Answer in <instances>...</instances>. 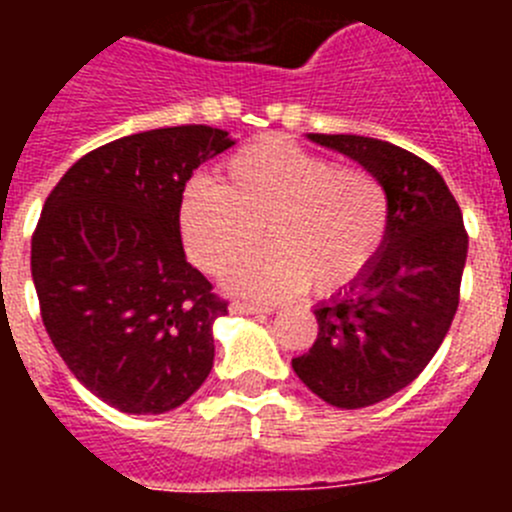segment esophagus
Wrapping results in <instances>:
<instances>
[{
	"mask_svg": "<svg viewBox=\"0 0 512 512\" xmlns=\"http://www.w3.org/2000/svg\"><path fill=\"white\" fill-rule=\"evenodd\" d=\"M230 312H235V315H269V312H274V307L269 305H259V302H233L230 305Z\"/></svg>",
	"mask_w": 512,
	"mask_h": 512,
	"instance_id": "1",
	"label": "esophagus"
}]
</instances>
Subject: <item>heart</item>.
I'll return each instance as SVG.
<instances>
[{"label": "heart", "mask_w": 512, "mask_h": 512, "mask_svg": "<svg viewBox=\"0 0 512 512\" xmlns=\"http://www.w3.org/2000/svg\"><path fill=\"white\" fill-rule=\"evenodd\" d=\"M387 230L390 200L377 176L282 135L235 151L220 182L194 176L179 205L184 248L207 274H223L265 233L270 248L232 263L225 282L266 300L307 284L318 295L348 289L372 269Z\"/></svg>", "instance_id": "b5f03b06"}]
</instances>
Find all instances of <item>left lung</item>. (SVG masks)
Masks as SVG:
<instances>
[{
    "label": "left lung",
    "instance_id": "8db88e82",
    "mask_svg": "<svg viewBox=\"0 0 512 512\" xmlns=\"http://www.w3.org/2000/svg\"><path fill=\"white\" fill-rule=\"evenodd\" d=\"M307 138L359 161L390 200V230L377 261L315 307L318 338L292 359L320 400L356 410L408 387L433 359L459 307L469 238L454 194L428 161L364 135Z\"/></svg>",
    "mask_w": 512,
    "mask_h": 512
}]
</instances>
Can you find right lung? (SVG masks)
<instances>
[{
  "mask_svg": "<svg viewBox=\"0 0 512 512\" xmlns=\"http://www.w3.org/2000/svg\"><path fill=\"white\" fill-rule=\"evenodd\" d=\"M233 143L210 125L125 135L45 200L30 251L43 325L71 374L122 413H169L210 374L228 302L184 256L179 205L192 171Z\"/></svg>",
  "mask_w": 512,
  "mask_h": 512,
  "instance_id": "1",
  "label": "right lung"
}]
</instances>
